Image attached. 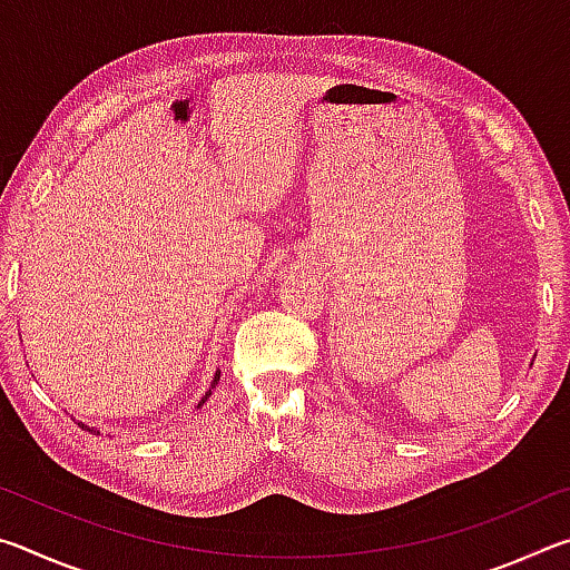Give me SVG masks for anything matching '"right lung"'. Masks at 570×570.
<instances>
[{
	"label": "right lung",
	"instance_id": "obj_1",
	"mask_svg": "<svg viewBox=\"0 0 570 570\" xmlns=\"http://www.w3.org/2000/svg\"><path fill=\"white\" fill-rule=\"evenodd\" d=\"M218 380H220V370L216 372V377H214V384H210V390H214V387H216V384H218ZM210 390L206 392V397L198 402V407H200V404H204V402H206V400L210 397ZM77 424H80V428H82V430H88V432H95V428H90V424H85V422H77ZM98 432H100V430H98Z\"/></svg>",
	"mask_w": 570,
	"mask_h": 570
}]
</instances>
